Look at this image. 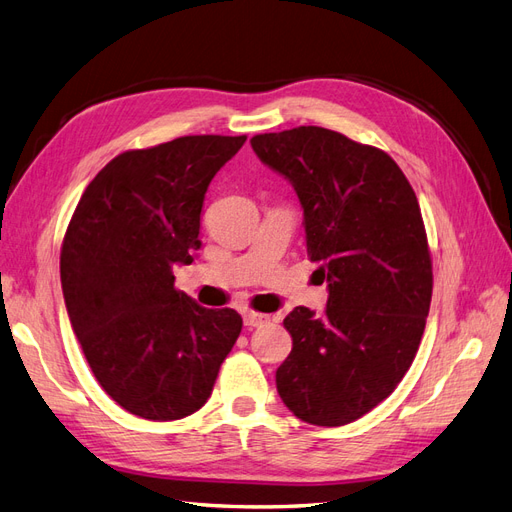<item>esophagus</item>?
Masks as SVG:
<instances>
[{"instance_id": "34e87169", "label": "esophagus", "mask_w": 512, "mask_h": 512, "mask_svg": "<svg viewBox=\"0 0 512 512\" xmlns=\"http://www.w3.org/2000/svg\"><path fill=\"white\" fill-rule=\"evenodd\" d=\"M269 320V316L265 314H256V312H245L243 314V324L247 329H256V327H262Z\"/></svg>"}]
</instances>
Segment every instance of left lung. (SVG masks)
Wrapping results in <instances>:
<instances>
[{"instance_id":"obj_1","label":"left lung","mask_w":512,"mask_h":512,"mask_svg":"<svg viewBox=\"0 0 512 512\" xmlns=\"http://www.w3.org/2000/svg\"><path fill=\"white\" fill-rule=\"evenodd\" d=\"M258 160L299 196L327 312L294 307L275 384L305 423L339 427L389 397L414 361L431 303V258L416 194L376 147L316 126L258 134Z\"/></svg>"}]
</instances>
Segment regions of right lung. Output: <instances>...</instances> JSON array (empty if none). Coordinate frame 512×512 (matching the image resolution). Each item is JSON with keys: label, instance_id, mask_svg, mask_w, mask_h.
I'll list each match as a JSON object with an SVG mask.
<instances>
[{"label": "right lung", "instance_id": "add662e5", "mask_svg": "<svg viewBox=\"0 0 512 512\" xmlns=\"http://www.w3.org/2000/svg\"><path fill=\"white\" fill-rule=\"evenodd\" d=\"M245 136H181L126 151L87 185L61 247L72 331L102 389L149 421L205 406L243 320L175 288L200 250L211 179Z\"/></svg>", "mask_w": 512, "mask_h": 512}]
</instances>
